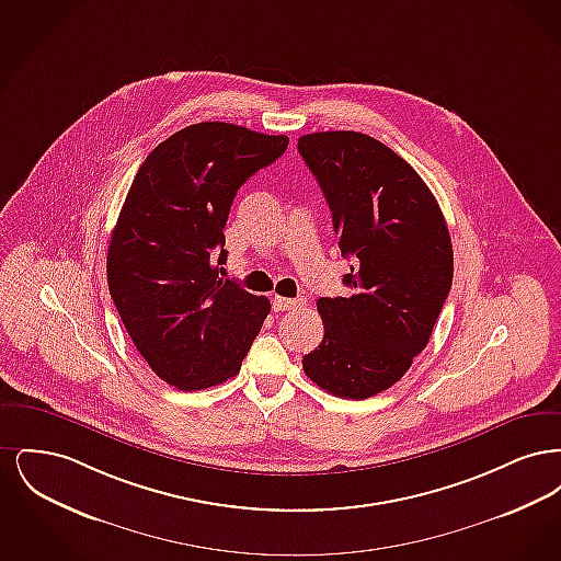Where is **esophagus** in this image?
<instances>
[{
    "instance_id": "1",
    "label": "esophagus",
    "mask_w": 561,
    "mask_h": 561,
    "mask_svg": "<svg viewBox=\"0 0 561 561\" xmlns=\"http://www.w3.org/2000/svg\"><path fill=\"white\" fill-rule=\"evenodd\" d=\"M302 300L298 298H286V296H275L273 298V311H290L294 307H300Z\"/></svg>"
}]
</instances>
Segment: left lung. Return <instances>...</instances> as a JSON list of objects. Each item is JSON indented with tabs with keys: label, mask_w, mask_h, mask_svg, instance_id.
Here are the masks:
<instances>
[{
	"label": "left lung",
	"mask_w": 561,
	"mask_h": 561,
	"mask_svg": "<svg viewBox=\"0 0 561 561\" xmlns=\"http://www.w3.org/2000/svg\"><path fill=\"white\" fill-rule=\"evenodd\" d=\"M298 151L353 261L348 296L318 300L320 347L302 370L323 391L366 400L396 385L427 347L453 288L450 231L425 181L396 151L362 133L305 134Z\"/></svg>",
	"instance_id": "left-lung-1"
}]
</instances>
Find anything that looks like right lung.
<instances>
[{
  "label": "right lung",
  "mask_w": 561,
  "mask_h": 561,
  "mask_svg": "<svg viewBox=\"0 0 561 561\" xmlns=\"http://www.w3.org/2000/svg\"><path fill=\"white\" fill-rule=\"evenodd\" d=\"M286 147L284 134L202 122L160 142L134 176L108 243V293L138 353L181 391L240 373L271 311L267 296L218 277L213 254H227L238 188Z\"/></svg>",
  "instance_id": "right-lung-1"
}]
</instances>
